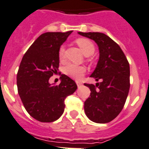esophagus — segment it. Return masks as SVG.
I'll use <instances>...</instances> for the list:
<instances>
[{"instance_id": "1", "label": "esophagus", "mask_w": 149, "mask_h": 149, "mask_svg": "<svg viewBox=\"0 0 149 149\" xmlns=\"http://www.w3.org/2000/svg\"><path fill=\"white\" fill-rule=\"evenodd\" d=\"M76 84H77V86H78V87H80V86H81V84H81V81H76Z\"/></svg>"}]
</instances>
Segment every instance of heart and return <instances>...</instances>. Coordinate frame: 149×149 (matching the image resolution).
I'll return each instance as SVG.
<instances>
[{
	"instance_id": "b5f03b06",
	"label": "heart",
	"mask_w": 149,
	"mask_h": 149,
	"mask_svg": "<svg viewBox=\"0 0 149 149\" xmlns=\"http://www.w3.org/2000/svg\"><path fill=\"white\" fill-rule=\"evenodd\" d=\"M76 42L81 48L84 55L89 56L93 54V53L95 52V46H94L93 43L90 40L85 38H79L76 40ZM65 50V45H61L59 49V57L60 59H62L64 58ZM86 69L84 67L72 63L68 64L64 68V73L67 76L76 79H79L82 77Z\"/></svg>"
}]
</instances>
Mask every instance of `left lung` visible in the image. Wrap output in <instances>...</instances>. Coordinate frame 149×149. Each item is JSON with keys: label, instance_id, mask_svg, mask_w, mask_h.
Segmentation results:
<instances>
[{"label": "left lung", "instance_id": "8db88e82", "mask_svg": "<svg viewBox=\"0 0 149 149\" xmlns=\"http://www.w3.org/2000/svg\"><path fill=\"white\" fill-rule=\"evenodd\" d=\"M79 34L94 40L99 49V59L90 77L101 82L84 84L91 91L84 101V112L95 123H109L121 112L127 98L130 87L129 62L120 46L105 34Z\"/></svg>", "mask_w": 149, "mask_h": 149}]
</instances>
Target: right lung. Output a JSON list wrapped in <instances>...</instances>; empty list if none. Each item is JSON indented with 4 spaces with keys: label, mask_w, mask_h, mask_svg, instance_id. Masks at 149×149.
Instances as JSON below:
<instances>
[{
    "label": "right lung",
    "mask_w": 149,
    "mask_h": 149,
    "mask_svg": "<svg viewBox=\"0 0 149 149\" xmlns=\"http://www.w3.org/2000/svg\"><path fill=\"white\" fill-rule=\"evenodd\" d=\"M72 33L46 32L28 49L17 75L18 94L31 116L43 123L59 119L65 110V99L77 89L73 80L61 75L59 85H51L49 79L58 73L59 49Z\"/></svg>",
    "instance_id": "obj_1"
}]
</instances>
